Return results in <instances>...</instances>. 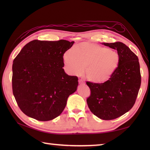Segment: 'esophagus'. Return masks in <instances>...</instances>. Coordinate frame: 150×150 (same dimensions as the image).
<instances>
[{
    "label": "esophagus",
    "instance_id": "34e87169",
    "mask_svg": "<svg viewBox=\"0 0 150 150\" xmlns=\"http://www.w3.org/2000/svg\"><path fill=\"white\" fill-rule=\"evenodd\" d=\"M79 84H84V81L82 80V79H79Z\"/></svg>",
    "mask_w": 150,
    "mask_h": 150
}]
</instances>
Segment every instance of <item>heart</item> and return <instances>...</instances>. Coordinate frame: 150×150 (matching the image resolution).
I'll return each instance as SVG.
<instances>
[{
	"instance_id": "b5f03b06",
	"label": "heart",
	"mask_w": 150,
	"mask_h": 150,
	"mask_svg": "<svg viewBox=\"0 0 150 150\" xmlns=\"http://www.w3.org/2000/svg\"><path fill=\"white\" fill-rule=\"evenodd\" d=\"M63 59L70 73L80 74L86 68L87 79L97 84L109 81L120 62L119 55L115 50L88 42H81L74 49L66 51Z\"/></svg>"
}]
</instances>
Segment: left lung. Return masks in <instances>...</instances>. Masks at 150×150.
Masks as SVG:
<instances>
[{
	"label": "left lung",
	"instance_id": "left-lung-1",
	"mask_svg": "<svg viewBox=\"0 0 150 150\" xmlns=\"http://www.w3.org/2000/svg\"><path fill=\"white\" fill-rule=\"evenodd\" d=\"M116 50L120 62L109 81L101 84L87 82L91 95L87 98L90 111L103 120H113L122 116L134 105L141 84L137 56L120 42L103 43Z\"/></svg>",
	"mask_w": 150,
	"mask_h": 150
}]
</instances>
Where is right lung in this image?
I'll return each instance as SVG.
<instances>
[{"label":"right lung","mask_w":150,"mask_h":150,"mask_svg":"<svg viewBox=\"0 0 150 150\" xmlns=\"http://www.w3.org/2000/svg\"><path fill=\"white\" fill-rule=\"evenodd\" d=\"M74 42L34 40L13 60V93L27 116L40 121L53 120L64 110L79 84L78 77L66 74L63 55Z\"/></svg>","instance_id":"add662e5"}]
</instances>
